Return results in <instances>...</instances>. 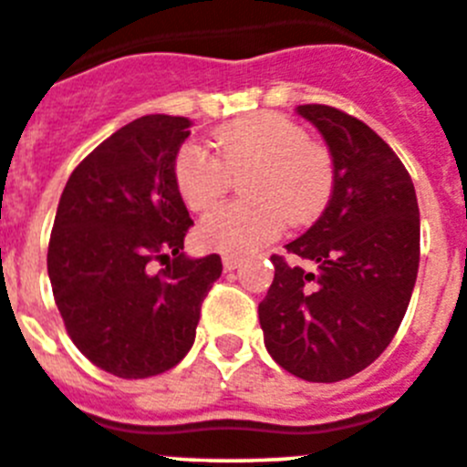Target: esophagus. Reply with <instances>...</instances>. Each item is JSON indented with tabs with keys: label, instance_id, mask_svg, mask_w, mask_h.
<instances>
[{
	"label": "esophagus",
	"instance_id": "esophagus-1",
	"mask_svg": "<svg viewBox=\"0 0 467 467\" xmlns=\"http://www.w3.org/2000/svg\"><path fill=\"white\" fill-rule=\"evenodd\" d=\"M222 265H224V270H236L238 265H241V256L224 254L222 256Z\"/></svg>",
	"mask_w": 467,
	"mask_h": 467
}]
</instances>
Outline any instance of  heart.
Listing matches in <instances>:
<instances>
[{
	"instance_id": "1",
	"label": "heart",
	"mask_w": 467,
	"mask_h": 467,
	"mask_svg": "<svg viewBox=\"0 0 467 467\" xmlns=\"http://www.w3.org/2000/svg\"><path fill=\"white\" fill-rule=\"evenodd\" d=\"M215 150L185 144L174 181L190 211H206L226 194L231 176L247 174V202L226 203L199 224V241L226 254H250L277 238L286 222L307 224L326 208L335 185L330 150L275 112L238 119L215 135Z\"/></svg>"
}]
</instances>
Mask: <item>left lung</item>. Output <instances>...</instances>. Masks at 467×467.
Masks as SVG:
<instances>
[{"mask_svg": "<svg viewBox=\"0 0 467 467\" xmlns=\"http://www.w3.org/2000/svg\"><path fill=\"white\" fill-rule=\"evenodd\" d=\"M335 164L323 215L286 245L317 264L273 254L275 279L259 305L270 358L309 383L367 369L403 321L420 268V208L401 160L367 123L327 105H300Z\"/></svg>", "mask_w": 467, "mask_h": 467, "instance_id": "obj_1", "label": "left lung"}]
</instances>
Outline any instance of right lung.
<instances>
[{
    "mask_svg": "<svg viewBox=\"0 0 467 467\" xmlns=\"http://www.w3.org/2000/svg\"><path fill=\"white\" fill-rule=\"evenodd\" d=\"M190 119L149 114L75 167L47 247L55 303L73 344L119 379H149L181 362L222 275L217 254L183 252L190 213L174 162ZM155 260L165 268L153 274Z\"/></svg>",
    "mask_w": 467,
    "mask_h": 467,
    "instance_id": "1",
    "label": "right lung"
}]
</instances>
